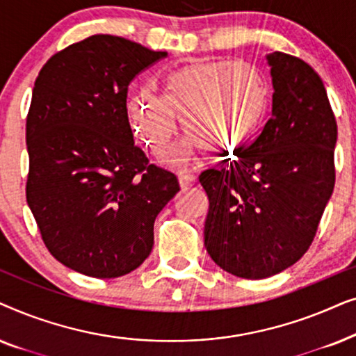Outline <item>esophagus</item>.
I'll return each instance as SVG.
<instances>
[{
	"label": "esophagus",
	"mask_w": 356,
	"mask_h": 356,
	"mask_svg": "<svg viewBox=\"0 0 356 356\" xmlns=\"http://www.w3.org/2000/svg\"><path fill=\"white\" fill-rule=\"evenodd\" d=\"M178 179H179V186H181L183 189H186V188H189L194 183V179H196V177H194V175L189 173V172H179L178 173Z\"/></svg>",
	"instance_id": "1"
}]
</instances>
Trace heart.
<instances>
[{
    "instance_id": "b5f03b06",
    "label": "heart",
    "mask_w": 356,
    "mask_h": 356,
    "mask_svg": "<svg viewBox=\"0 0 356 356\" xmlns=\"http://www.w3.org/2000/svg\"><path fill=\"white\" fill-rule=\"evenodd\" d=\"M272 110V90L259 67L222 60L193 63L170 76L165 99L140 95L129 105L134 133L154 154L163 152L178 118L189 139L170 154L181 160L206 150L233 157L259 139Z\"/></svg>"
}]
</instances>
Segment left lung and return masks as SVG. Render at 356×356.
<instances>
[{
    "label": "left lung",
    "mask_w": 356,
    "mask_h": 356,
    "mask_svg": "<svg viewBox=\"0 0 356 356\" xmlns=\"http://www.w3.org/2000/svg\"><path fill=\"white\" fill-rule=\"evenodd\" d=\"M267 61L274 95L259 139L199 175L209 197V256L251 280L279 274L309 250L335 184L337 121L323 79L286 53Z\"/></svg>",
    "instance_id": "8db88e82"
}]
</instances>
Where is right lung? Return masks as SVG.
<instances>
[{
    "label": "right lung",
    "instance_id": "add662e5",
    "mask_svg": "<svg viewBox=\"0 0 356 356\" xmlns=\"http://www.w3.org/2000/svg\"><path fill=\"white\" fill-rule=\"evenodd\" d=\"M167 58L115 35L58 51L38 72L27 113L26 197L50 254L97 279L129 274L154 246L177 175L134 144L129 84Z\"/></svg>",
    "mask_w": 356,
    "mask_h": 356
}]
</instances>
